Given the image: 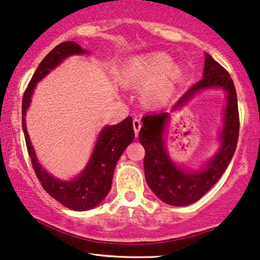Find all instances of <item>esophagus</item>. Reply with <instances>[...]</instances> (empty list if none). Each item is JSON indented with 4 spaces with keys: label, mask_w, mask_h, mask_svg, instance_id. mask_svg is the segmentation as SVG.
Returning a JSON list of instances; mask_svg holds the SVG:
<instances>
[{
    "label": "esophagus",
    "mask_w": 260,
    "mask_h": 260,
    "mask_svg": "<svg viewBox=\"0 0 260 260\" xmlns=\"http://www.w3.org/2000/svg\"><path fill=\"white\" fill-rule=\"evenodd\" d=\"M133 127H134L135 135H138L140 132V128H141V121H140V119H138V118L133 119Z\"/></svg>",
    "instance_id": "34e87169"
}]
</instances>
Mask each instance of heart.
Listing matches in <instances>:
<instances>
[{"label":"heart","instance_id":"heart-1","mask_svg":"<svg viewBox=\"0 0 260 260\" xmlns=\"http://www.w3.org/2000/svg\"><path fill=\"white\" fill-rule=\"evenodd\" d=\"M180 75L182 71L178 66L172 64L170 56L154 53L132 60L123 69L121 78L126 85H147L146 101L156 103L170 96Z\"/></svg>","mask_w":260,"mask_h":260}]
</instances>
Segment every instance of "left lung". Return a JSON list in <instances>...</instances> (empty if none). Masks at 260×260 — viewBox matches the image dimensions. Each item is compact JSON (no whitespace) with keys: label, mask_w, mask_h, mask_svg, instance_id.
<instances>
[{"label":"left lung","mask_w":260,"mask_h":260,"mask_svg":"<svg viewBox=\"0 0 260 260\" xmlns=\"http://www.w3.org/2000/svg\"><path fill=\"white\" fill-rule=\"evenodd\" d=\"M203 75V80L197 82L180 98L174 109L186 104L189 98L201 89L225 90L226 106L224 126L221 134L222 147L204 170L188 174L175 166L169 158L163 142L168 112L152 113L142 118L143 125L140 129L139 140L146 150L143 166L147 183L160 200L172 206H186L199 200L220 179L236 150L240 133V114L232 77L209 54H206Z\"/></svg>","instance_id":"left-lung-1"}]
</instances>
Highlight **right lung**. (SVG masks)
<instances>
[{
  "mask_svg": "<svg viewBox=\"0 0 260 260\" xmlns=\"http://www.w3.org/2000/svg\"><path fill=\"white\" fill-rule=\"evenodd\" d=\"M84 53L85 49L77 45L75 41H64L55 46L44 57L37 68L30 83L24 91L22 103V126L27 152L30 155L36 176L38 177L41 186L49 196L73 211L91 209L105 199L112 185L113 171L118 159L135 137L131 117H127L118 125L105 127L97 140L96 148L85 170L77 178L69 182H63L52 177L37 160L25 123V113L30 105L32 91L37 82L46 76L49 71L62 62L66 57L73 54H84Z\"/></svg>",
  "mask_w": 260,
  "mask_h": 260,
  "instance_id": "1",
  "label": "right lung"
}]
</instances>
